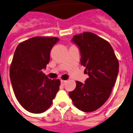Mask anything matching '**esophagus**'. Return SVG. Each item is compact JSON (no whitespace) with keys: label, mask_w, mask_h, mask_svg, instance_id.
<instances>
[{"label":"esophagus","mask_w":133,"mask_h":133,"mask_svg":"<svg viewBox=\"0 0 133 133\" xmlns=\"http://www.w3.org/2000/svg\"><path fill=\"white\" fill-rule=\"evenodd\" d=\"M60 82H61V84H62V85H64V84H66V80H61V81H60Z\"/></svg>","instance_id":"1"}]
</instances>
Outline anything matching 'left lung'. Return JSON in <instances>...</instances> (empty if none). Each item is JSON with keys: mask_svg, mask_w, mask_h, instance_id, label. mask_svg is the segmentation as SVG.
I'll list each match as a JSON object with an SVG mask.
<instances>
[{"mask_svg": "<svg viewBox=\"0 0 133 133\" xmlns=\"http://www.w3.org/2000/svg\"><path fill=\"white\" fill-rule=\"evenodd\" d=\"M79 48L81 64L89 77L85 84L76 81V88L69 93L75 106L84 112L98 109L107 101L115 85L119 62L109 43L90 32L72 39Z\"/></svg>", "mask_w": 133, "mask_h": 133, "instance_id": "8db88e82", "label": "left lung"}]
</instances>
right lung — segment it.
Returning <instances> with one entry per match:
<instances>
[{
	"label": "right lung",
	"instance_id": "obj_1",
	"mask_svg": "<svg viewBox=\"0 0 133 133\" xmlns=\"http://www.w3.org/2000/svg\"><path fill=\"white\" fill-rule=\"evenodd\" d=\"M58 37H35L20 43L10 66V78L15 97L29 112L41 114L52 104L60 85L43 73Z\"/></svg>",
	"mask_w": 133,
	"mask_h": 133
}]
</instances>
